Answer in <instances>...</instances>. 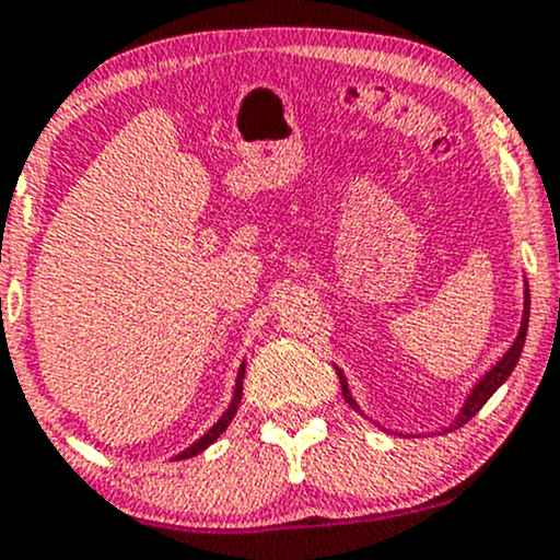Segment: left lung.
Here are the masks:
<instances>
[{"instance_id": "1", "label": "left lung", "mask_w": 560, "mask_h": 560, "mask_svg": "<svg viewBox=\"0 0 560 560\" xmlns=\"http://www.w3.org/2000/svg\"><path fill=\"white\" fill-rule=\"evenodd\" d=\"M526 328H529V285H526V280H524V314H521V328H518L516 341H513V347L508 349L505 354H502V360H500L498 364H492V368H489L487 373L481 375L479 383H476V386L470 388V394L466 397V401H463L460 412H457L455 420H452L447 431H452V429H460L463 423H468V420L474 418L476 412H479L483 405H487V399L492 397V394L498 392V388L502 386V383L508 381V375H511V373H513V368H516V362H518V357H521V349H524V341H526ZM336 373H338V381H341L343 399H347L349 405L354 407V410H360V405H357L354 397H351V392H349L347 375H343L341 370H338V368H336Z\"/></svg>"}]
</instances>
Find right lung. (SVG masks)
Wrapping results in <instances>:
<instances>
[{
    "mask_svg": "<svg viewBox=\"0 0 560 560\" xmlns=\"http://www.w3.org/2000/svg\"><path fill=\"white\" fill-rule=\"evenodd\" d=\"M243 375H246V362H241V370H237V378H235V392H232V401H230V407L228 410H224V416L217 420V423L211 425L209 431L203 433V436L198 439V442H192L190 447L187 450H182L177 457H174V460H185V457H192V455H198V452H203L206 447H209V444H213L217 442L219 436H222L224 433V429H228L230 425V420L235 418V412H237V405H241V397H243Z\"/></svg>",
    "mask_w": 560,
    "mask_h": 560,
    "instance_id": "obj_1",
    "label": "right lung"
}]
</instances>
